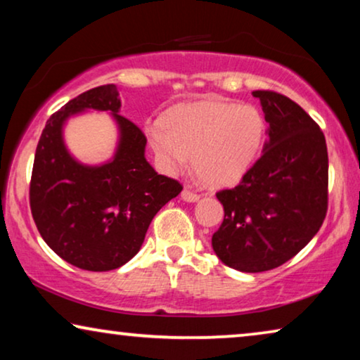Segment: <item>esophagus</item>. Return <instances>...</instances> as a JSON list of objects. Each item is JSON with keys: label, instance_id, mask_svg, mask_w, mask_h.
<instances>
[{"label": "esophagus", "instance_id": "esophagus-1", "mask_svg": "<svg viewBox=\"0 0 360 360\" xmlns=\"http://www.w3.org/2000/svg\"><path fill=\"white\" fill-rule=\"evenodd\" d=\"M181 200L188 201V203H195V201L200 200V195H196L195 191L185 188L184 191H181Z\"/></svg>", "mask_w": 360, "mask_h": 360}]
</instances>
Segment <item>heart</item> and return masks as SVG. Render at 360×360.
<instances>
[{
  "label": "heart",
  "instance_id": "1",
  "mask_svg": "<svg viewBox=\"0 0 360 360\" xmlns=\"http://www.w3.org/2000/svg\"><path fill=\"white\" fill-rule=\"evenodd\" d=\"M155 159L170 174L188 167L213 188L233 186L252 169L265 139V120L255 106L206 100L176 106L162 117V126L146 127Z\"/></svg>",
  "mask_w": 360,
  "mask_h": 360
}]
</instances>
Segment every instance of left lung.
<instances>
[{
    "mask_svg": "<svg viewBox=\"0 0 360 360\" xmlns=\"http://www.w3.org/2000/svg\"><path fill=\"white\" fill-rule=\"evenodd\" d=\"M269 141L240 184L216 198L224 219L211 245L239 272H265L295 257L321 228L328 211V149L307 111L275 91L257 90Z\"/></svg>",
    "mask_w": 360,
    "mask_h": 360,
    "instance_id": "obj_1",
    "label": "left lung"
}]
</instances>
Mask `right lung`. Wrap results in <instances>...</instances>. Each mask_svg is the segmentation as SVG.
<instances>
[{
  "label": "right lung",
  "mask_w": 360,
  "mask_h": 360,
  "mask_svg": "<svg viewBox=\"0 0 360 360\" xmlns=\"http://www.w3.org/2000/svg\"><path fill=\"white\" fill-rule=\"evenodd\" d=\"M116 85L91 88L49 117L34 157L29 203L34 223L58 257L91 272L115 270L134 257L150 221L184 190L146 160L147 139L120 115ZM88 109L108 110L120 139L113 159L85 166L68 152L63 126Z\"/></svg>",
  "instance_id": "add662e5"
}]
</instances>
